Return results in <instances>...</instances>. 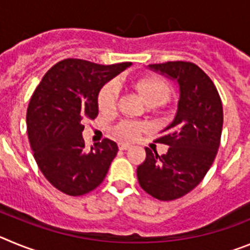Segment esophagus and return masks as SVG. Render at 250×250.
I'll list each match as a JSON object with an SVG mask.
<instances>
[{"label":"esophagus","instance_id":"esophagus-1","mask_svg":"<svg viewBox=\"0 0 250 250\" xmlns=\"http://www.w3.org/2000/svg\"><path fill=\"white\" fill-rule=\"evenodd\" d=\"M131 146L130 144H126V143H119V149L120 150H127Z\"/></svg>","mask_w":250,"mask_h":250}]
</instances>
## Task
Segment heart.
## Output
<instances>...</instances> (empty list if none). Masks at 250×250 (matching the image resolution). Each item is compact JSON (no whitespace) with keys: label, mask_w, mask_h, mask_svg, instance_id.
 Masks as SVG:
<instances>
[{"label":"heart","mask_w":250,"mask_h":250,"mask_svg":"<svg viewBox=\"0 0 250 250\" xmlns=\"http://www.w3.org/2000/svg\"><path fill=\"white\" fill-rule=\"evenodd\" d=\"M132 87L136 90L141 98L149 106H160L169 101L171 89L169 83L156 75H144L132 81ZM119 105V86L114 81L105 83L98 95V106L103 114L111 115L118 110ZM146 125L139 121L125 120L121 121L115 127L116 135L126 140H135L145 131Z\"/></svg>","instance_id":"heart-1"}]
</instances>
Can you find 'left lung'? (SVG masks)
<instances>
[{"label":"left lung","instance_id":"left-lung-1","mask_svg":"<svg viewBox=\"0 0 250 250\" xmlns=\"http://www.w3.org/2000/svg\"><path fill=\"white\" fill-rule=\"evenodd\" d=\"M149 67L179 83L175 119L155 143L169 146L158 155L145 147L146 158L136 174L140 187L159 200H174L204 179L219 149L223 105L215 85L199 66L187 61L152 63Z\"/></svg>","mask_w":250,"mask_h":250}]
</instances>
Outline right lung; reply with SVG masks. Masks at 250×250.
<instances>
[{
    "mask_svg": "<svg viewBox=\"0 0 250 250\" xmlns=\"http://www.w3.org/2000/svg\"><path fill=\"white\" fill-rule=\"evenodd\" d=\"M130 65L62 60L43 75L31 96L26 115L31 149L41 173L60 191L83 195L105 179L118 145L104 139L86 149L83 123L98 116L101 87Z\"/></svg>",
    "mask_w": 250,
    "mask_h": 250,
    "instance_id": "add662e5",
    "label": "right lung"
}]
</instances>
